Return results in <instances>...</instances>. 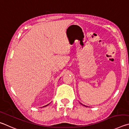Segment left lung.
<instances>
[{
  "label": "left lung",
  "mask_w": 129,
  "mask_h": 129,
  "mask_svg": "<svg viewBox=\"0 0 129 129\" xmlns=\"http://www.w3.org/2000/svg\"><path fill=\"white\" fill-rule=\"evenodd\" d=\"M81 104H82V103H80ZM82 105H83V104H82ZM83 106H85V105H83ZM85 107H87V106H85Z\"/></svg>",
  "instance_id": "8db88e82"
}]
</instances>
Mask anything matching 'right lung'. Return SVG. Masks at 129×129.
<instances>
[{"label": "right lung", "instance_id": "1", "mask_svg": "<svg viewBox=\"0 0 129 129\" xmlns=\"http://www.w3.org/2000/svg\"><path fill=\"white\" fill-rule=\"evenodd\" d=\"M49 105V104H47V105H45V106H44V107H46V106H47V105Z\"/></svg>", "mask_w": 129, "mask_h": 129}]
</instances>
